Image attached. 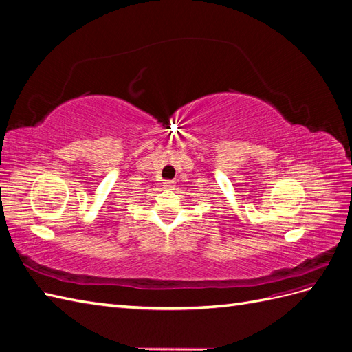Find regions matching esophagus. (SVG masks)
<instances>
[{
	"label": "esophagus",
	"mask_w": 352,
	"mask_h": 352,
	"mask_svg": "<svg viewBox=\"0 0 352 352\" xmlns=\"http://www.w3.org/2000/svg\"><path fill=\"white\" fill-rule=\"evenodd\" d=\"M173 188H175V182H172V180H166L164 189H173Z\"/></svg>",
	"instance_id": "esophagus-1"
}]
</instances>
